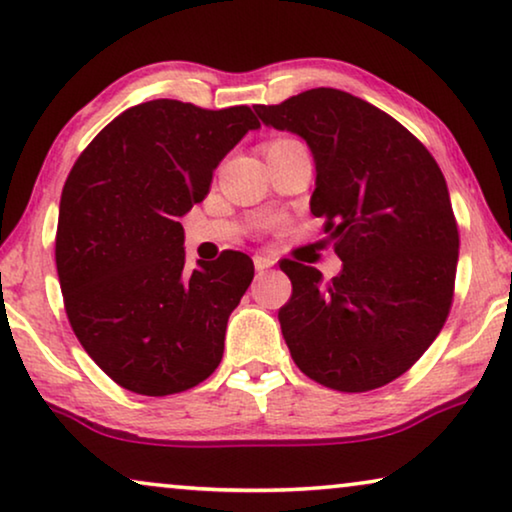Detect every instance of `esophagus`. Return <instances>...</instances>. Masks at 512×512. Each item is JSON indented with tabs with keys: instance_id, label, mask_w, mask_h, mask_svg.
Listing matches in <instances>:
<instances>
[{
	"instance_id": "obj_1",
	"label": "esophagus",
	"mask_w": 512,
	"mask_h": 512,
	"mask_svg": "<svg viewBox=\"0 0 512 512\" xmlns=\"http://www.w3.org/2000/svg\"><path fill=\"white\" fill-rule=\"evenodd\" d=\"M274 263H277V258H272L268 254H256L254 256V268L256 270H268V268H272Z\"/></svg>"
}]
</instances>
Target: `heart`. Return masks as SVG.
Masks as SVG:
<instances>
[{"label": "heart", "mask_w": 512, "mask_h": 512, "mask_svg": "<svg viewBox=\"0 0 512 512\" xmlns=\"http://www.w3.org/2000/svg\"><path fill=\"white\" fill-rule=\"evenodd\" d=\"M288 143H295V140L291 138H279V140H272V143H268V152L274 150V147H281V145H288Z\"/></svg>", "instance_id": "1"}]
</instances>
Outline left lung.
I'll return each mask as SVG.
<instances>
[{"mask_svg": "<svg viewBox=\"0 0 512 512\" xmlns=\"http://www.w3.org/2000/svg\"><path fill=\"white\" fill-rule=\"evenodd\" d=\"M265 127L305 140L316 166L311 214L344 268L328 284L281 261L293 295L281 335L309 379L367 392L402 376L446 323L459 254L446 177L427 147L358 96L316 87L256 106Z\"/></svg>", "mask_w": 512, "mask_h": 512, "instance_id": "8db88e82", "label": "left lung"}]
</instances>
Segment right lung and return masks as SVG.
Here are the masks:
<instances>
[{"instance_id":"right-lung-1","label":"right lung","mask_w":512,"mask_h":512,"mask_svg":"<svg viewBox=\"0 0 512 512\" xmlns=\"http://www.w3.org/2000/svg\"><path fill=\"white\" fill-rule=\"evenodd\" d=\"M261 127L251 108L157 99L124 110L73 164L55 261L78 342L138 395L189 390L219 367L226 323L254 279L242 251L184 265V217L219 161Z\"/></svg>"}]
</instances>
